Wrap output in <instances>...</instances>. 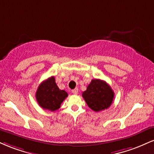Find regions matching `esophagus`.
I'll use <instances>...</instances> for the list:
<instances>
[{
    "instance_id": "esophagus-1",
    "label": "esophagus",
    "mask_w": 154,
    "mask_h": 154,
    "mask_svg": "<svg viewBox=\"0 0 154 154\" xmlns=\"http://www.w3.org/2000/svg\"><path fill=\"white\" fill-rule=\"evenodd\" d=\"M72 92L74 94H77V93H78V89H77V88H75L74 90H72Z\"/></svg>"
}]
</instances>
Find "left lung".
<instances>
[{"instance_id": "8db88e82", "label": "left lung", "mask_w": 154, "mask_h": 154, "mask_svg": "<svg viewBox=\"0 0 154 154\" xmlns=\"http://www.w3.org/2000/svg\"><path fill=\"white\" fill-rule=\"evenodd\" d=\"M82 95L89 108L97 112L110 107L114 100V93L105 81L94 79H92Z\"/></svg>"}]
</instances>
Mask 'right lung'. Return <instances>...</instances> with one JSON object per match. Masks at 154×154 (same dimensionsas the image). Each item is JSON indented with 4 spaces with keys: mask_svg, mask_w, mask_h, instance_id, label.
Listing matches in <instances>:
<instances>
[{
    "mask_svg": "<svg viewBox=\"0 0 154 154\" xmlns=\"http://www.w3.org/2000/svg\"><path fill=\"white\" fill-rule=\"evenodd\" d=\"M68 96L65 91L60 90L54 77H51L39 85L35 97L40 107L54 111L59 109L61 104Z\"/></svg>",
    "mask_w": 154,
    "mask_h": 154,
    "instance_id": "right-lung-1",
    "label": "right lung"
}]
</instances>
